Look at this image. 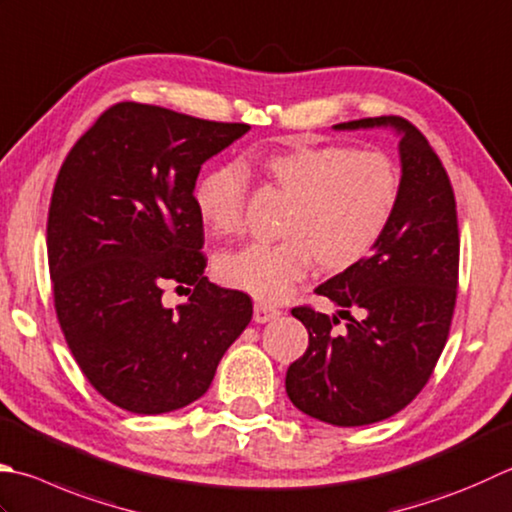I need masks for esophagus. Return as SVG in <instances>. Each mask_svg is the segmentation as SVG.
<instances>
[{
  "label": "esophagus",
  "mask_w": 512,
  "mask_h": 512,
  "mask_svg": "<svg viewBox=\"0 0 512 512\" xmlns=\"http://www.w3.org/2000/svg\"><path fill=\"white\" fill-rule=\"evenodd\" d=\"M279 310L275 306H270L266 302H255V313H253V319L257 324H266V322H273V319H277Z\"/></svg>",
  "instance_id": "obj_1"
}]
</instances>
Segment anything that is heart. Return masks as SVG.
Here are the masks:
<instances>
[{
	"label": "heart",
	"instance_id": "b5f03b06",
	"mask_svg": "<svg viewBox=\"0 0 512 512\" xmlns=\"http://www.w3.org/2000/svg\"><path fill=\"white\" fill-rule=\"evenodd\" d=\"M270 179L290 197L282 242H253L217 259L226 284L262 299H282L308 275L315 259L326 270L362 262L384 237L402 195V179L382 150L293 146L262 157ZM248 175L237 162L217 164L195 186L199 217L219 235L244 219Z\"/></svg>",
	"mask_w": 512,
	"mask_h": 512
}]
</instances>
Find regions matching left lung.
<instances>
[{
	"label": "left lung",
	"instance_id": "obj_1",
	"mask_svg": "<svg viewBox=\"0 0 512 512\" xmlns=\"http://www.w3.org/2000/svg\"><path fill=\"white\" fill-rule=\"evenodd\" d=\"M333 128L395 130L402 195L373 253L315 288L342 308L344 333H333L335 315L293 308L308 330V348L288 366L286 393L319 422L366 426L413 402L446 346L457 299V210L442 162L404 117H366ZM350 307L363 319L350 318Z\"/></svg>",
	"mask_w": 512,
	"mask_h": 512
}]
</instances>
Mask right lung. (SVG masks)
Listing matches in <instances>:
<instances>
[{"mask_svg": "<svg viewBox=\"0 0 512 512\" xmlns=\"http://www.w3.org/2000/svg\"><path fill=\"white\" fill-rule=\"evenodd\" d=\"M248 130L122 102L70 148L50 199L48 268L70 353L110 404L137 415L193 404L253 317L246 293L204 277L195 206L202 164ZM168 283L194 286L175 311L161 304Z\"/></svg>", "mask_w": 512, "mask_h": 512, "instance_id": "right-lung-1", "label": "right lung"}]
</instances>
